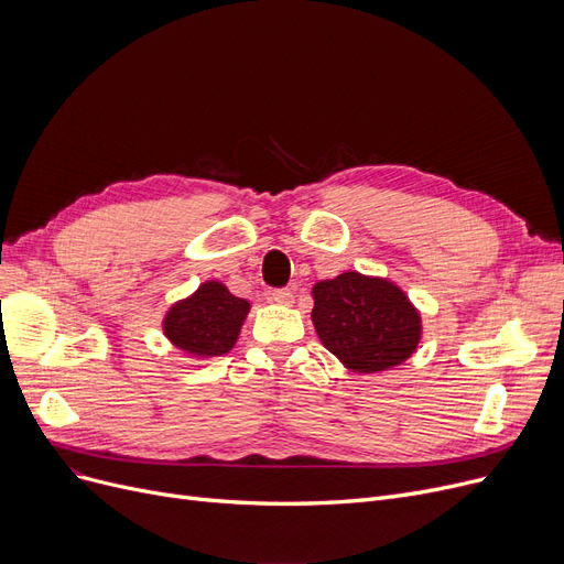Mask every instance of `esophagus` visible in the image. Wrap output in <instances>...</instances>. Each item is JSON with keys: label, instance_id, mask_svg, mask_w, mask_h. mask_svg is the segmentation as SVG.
Listing matches in <instances>:
<instances>
[{"label": "esophagus", "instance_id": "esophagus-1", "mask_svg": "<svg viewBox=\"0 0 564 564\" xmlns=\"http://www.w3.org/2000/svg\"><path fill=\"white\" fill-rule=\"evenodd\" d=\"M270 300L279 306H292L294 304V294L290 290H272Z\"/></svg>", "mask_w": 564, "mask_h": 564}]
</instances>
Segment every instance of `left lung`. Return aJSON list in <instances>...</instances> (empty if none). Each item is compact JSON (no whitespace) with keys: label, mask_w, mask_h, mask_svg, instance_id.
I'll return each instance as SVG.
<instances>
[{"label":"left lung","mask_w":564,"mask_h":564,"mask_svg":"<svg viewBox=\"0 0 564 564\" xmlns=\"http://www.w3.org/2000/svg\"><path fill=\"white\" fill-rule=\"evenodd\" d=\"M311 294L317 338L347 370L361 375L391 370L419 349L423 317L398 283L343 272L317 281Z\"/></svg>","instance_id":"obj_1"}]
</instances>
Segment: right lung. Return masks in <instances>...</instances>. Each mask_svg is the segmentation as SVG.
Listing matches in <instances>:
<instances>
[{
    "mask_svg": "<svg viewBox=\"0 0 564 564\" xmlns=\"http://www.w3.org/2000/svg\"><path fill=\"white\" fill-rule=\"evenodd\" d=\"M249 311L251 304L230 294L221 281H205L189 297L171 304L162 332L189 359H215L235 347Z\"/></svg>",
    "mask_w": 564,
    "mask_h": 564,
    "instance_id": "add662e5",
    "label": "right lung"
}]
</instances>
